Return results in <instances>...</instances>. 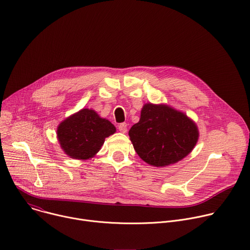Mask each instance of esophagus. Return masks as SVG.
Segmentation results:
<instances>
[{"label": "esophagus", "instance_id": "obj_1", "mask_svg": "<svg viewBox=\"0 0 250 250\" xmlns=\"http://www.w3.org/2000/svg\"><path fill=\"white\" fill-rule=\"evenodd\" d=\"M119 130L123 133H125L127 131V125L125 123H122L119 125Z\"/></svg>", "mask_w": 250, "mask_h": 250}]
</instances>
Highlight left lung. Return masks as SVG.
<instances>
[{
  "mask_svg": "<svg viewBox=\"0 0 250 250\" xmlns=\"http://www.w3.org/2000/svg\"><path fill=\"white\" fill-rule=\"evenodd\" d=\"M128 135L135 152L146 163L163 167L180 161L195 147L199 130L184 113L167 104H146Z\"/></svg>",
  "mask_w": 250,
  "mask_h": 250,
  "instance_id": "left-lung-1",
  "label": "left lung"
}]
</instances>
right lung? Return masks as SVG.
<instances>
[{"label": "right lung", "mask_w": 250, "mask_h": 250, "mask_svg": "<svg viewBox=\"0 0 250 250\" xmlns=\"http://www.w3.org/2000/svg\"><path fill=\"white\" fill-rule=\"evenodd\" d=\"M116 132L115 125L102 119L94 110L82 109L64 120L57 127V137L63 151L74 159L93 157L104 138Z\"/></svg>", "instance_id": "add662e5"}]
</instances>
